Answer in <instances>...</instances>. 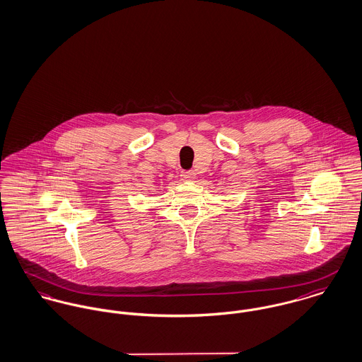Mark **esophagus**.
<instances>
[{
	"label": "esophagus",
	"instance_id": "34e87169",
	"mask_svg": "<svg viewBox=\"0 0 362 362\" xmlns=\"http://www.w3.org/2000/svg\"><path fill=\"white\" fill-rule=\"evenodd\" d=\"M197 177V174H195V171H181V178L184 180V181H192L194 178Z\"/></svg>",
	"mask_w": 362,
	"mask_h": 362
}]
</instances>
